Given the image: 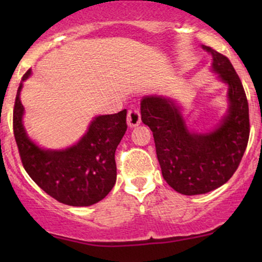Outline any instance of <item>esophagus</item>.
<instances>
[{"label":"esophagus","instance_id":"1","mask_svg":"<svg viewBox=\"0 0 262 262\" xmlns=\"http://www.w3.org/2000/svg\"><path fill=\"white\" fill-rule=\"evenodd\" d=\"M127 124L130 127L138 126L141 124V113L136 107H131L127 112Z\"/></svg>","mask_w":262,"mask_h":262}]
</instances>
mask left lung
<instances>
[{
	"label": "left lung",
	"mask_w": 262,
	"mask_h": 262,
	"mask_svg": "<svg viewBox=\"0 0 262 262\" xmlns=\"http://www.w3.org/2000/svg\"><path fill=\"white\" fill-rule=\"evenodd\" d=\"M212 69L228 84L229 110L209 134L186 126L180 107L163 96H144L142 121L152 131L162 175L167 184L185 195L204 194L221 187L239 166L249 139V107L238 75L227 56L210 46Z\"/></svg>",
	"instance_id": "obj_1"
}]
</instances>
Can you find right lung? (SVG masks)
I'll use <instances>...</instances> for the list:
<instances>
[{
	"instance_id": "1",
	"label": "right lung",
	"mask_w": 262,
	"mask_h": 262,
	"mask_svg": "<svg viewBox=\"0 0 262 262\" xmlns=\"http://www.w3.org/2000/svg\"><path fill=\"white\" fill-rule=\"evenodd\" d=\"M31 75V69L23 81ZM17 88L13 111V131L25 170L42 191L70 206H89L111 192L117 180V146L127 128L126 110L99 116L77 144L62 151L44 150L27 137Z\"/></svg>"
}]
</instances>
